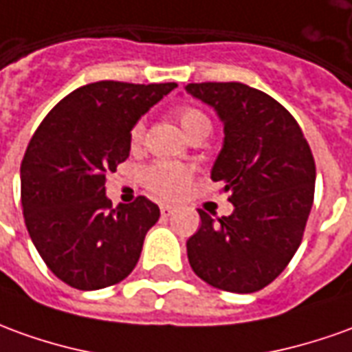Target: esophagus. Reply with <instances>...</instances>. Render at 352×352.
<instances>
[{"label": "esophagus", "mask_w": 352, "mask_h": 352, "mask_svg": "<svg viewBox=\"0 0 352 352\" xmlns=\"http://www.w3.org/2000/svg\"><path fill=\"white\" fill-rule=\"evenodd\" d=\"M173 211H175L173 206H168V204H162V206H160V213H162V217H169Z\"/></svg>", "instance_id": "esophagus-1"}]
</instances>
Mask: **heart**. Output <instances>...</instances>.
Segmentation results:
<instances>
[{"label": "heart", "mask_w": 352, "mask_h": 352, "mask_svg": "<svg viewBox=\"0 0 352 352\" xmlns=\"http://www.w3.org/2000/svg\"><path fill=\"white\" fill-rule=\"evenodd\" d=\"M175 118L181 129L188 139L208 137L211 131L210 118L201 112L200 108L181 107L175 112ZM144 139V122L139 120L131 129V142L139 146ZM142 183L162 198H177L188 188L192 181V168L175 164V162H154L148 168L142 169Z\"/></svg>", "instance_id": "heart-1"}]
</instances>
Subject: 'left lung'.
Listing matches in <instances>:
<instances>
[{"label":"left lung","instance_id":"1","mask_svg":"<svg viewBox=\"0 0 352 352\" xmlns=\"http://www.w3.org/2000/svg\"><path fill=\"white\" fill-rule=\"evenodd\" d=\"M217 110L225 142L211 169L234 211L211 219L186 242L188 263L210 286L253 294L286 269L303 240L316 168L296 118L267 93L238 82L188 83Z\"/></svg>","mask_w":352,"mask_h":352}]
</instances>
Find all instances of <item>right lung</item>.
I'll return each instance as SVG.
<instances>
[{
  "mask_svg": "<svg viewBox=\"0 0 352 352\" xmlns=\"http://www.w3.org/2000/svg\"><path fill=\"white\" fill-rule=\"evenodd\" d=\"M177 83L95 82L66 95L28 142L21 200L32 242L56 278L83 292L122 282L141 257L160 208L104 194L107 173L129 158L131 129Z\"/></svg>",
  "mask_w": 352,
  "mask_h": 352,
  "instance_id": "obj_1",
  "label": "right lung"
}]
</instances>
